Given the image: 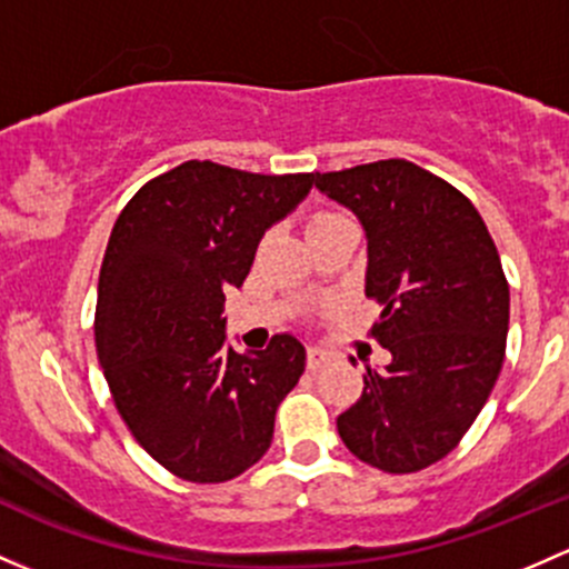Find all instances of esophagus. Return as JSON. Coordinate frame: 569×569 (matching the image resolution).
Masks as SVG:
<instances>
[{
	"instance_id": "34e87169",
	"label": "esophagus",
	"mask_w": 569,
	"mask_h": 569,
	"mask_svg": "<svg viewBox=\"0 0 569 569\" xmlns=\"http://www.w3.org/2000/svg\"><path fill=\"white\" fill-rule=\"evenodd\" d=\"M327 362H330V355H327L325 349H319V346H310V349H308V368L319 370V368H325Z\"/></svg>"
}]
</instances>
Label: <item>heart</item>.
<instances>
[{"instance_id": "1", "label": "heart", "mask_w": 569, "mask_h": 569, "mask_svg": "<svg viewBox=\"0 0 569 569\" xmlns=\"http://www.w3.org/2000/svg\"><path fill=\"white\" fill-rule=\"evenodd\" d=\"M335 218H343V214H335V212H319V214H313V218H310V223H308V231L319 229V226L330 223V220H335Z\"/></svg>"}]
</instances>
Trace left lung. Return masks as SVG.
Wrapping results in <instances>:
<instances>
[{
	"label": "left lung",
	"mask_w": 569,
	"mask_h": 569,
	"mask_svg": "<svg viewBox=\"0 0 569 569\" xmlns=\"http://www.w3.org/2000/svg\"><path fill=\"white\" fill-rule=\"evenodd\" d=\"M360 218L365 295L390 365L365 368L360 400L338 417L343 445L387 475H411L458 447L486 406L510 327V286L475 204L409 160L316 174Z\"/></svg>",
	"instance_id": "left-lung-1"
}]
</instances>
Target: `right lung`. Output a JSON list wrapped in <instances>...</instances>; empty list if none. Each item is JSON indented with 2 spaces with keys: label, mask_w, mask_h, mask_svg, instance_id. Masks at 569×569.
Returning <instances> with one entry per match:
<instances>
[{
  "label": "right lung",
  "mask_w": 569,
  "mask_h": 569,
  "mask_svg": "<svg viewBox=\"0 0 569 569\" xmlns=\"http://www.w3.org/2000/svg\"><path fill=\"white\" fill-rule=\"evenodd\" d=\"M313 174H250L188 160L149 179L113 223L98 283L94 346L136 441L188 482H226L272 445L274 411L300 381L305 346H226V289L242 286L272 223Z\"/></svg>",
  "instance_id": "right-lung-1"
}]
</instances>
